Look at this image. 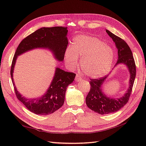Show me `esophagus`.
I'll return each mask as SVG.
<instances>
[{
	"label": "esophagus",
	"mask_w": 146,
	"mask_h": 146,
	"mask_svg": "<svg viewBox=\"0 0 146 146\" xmlns=\"http://www.w3.org/2000/svg\"><path fill=\"white\" fill-rule=\"evenodd\" d=\"M75 80H76V81H81V80H82V78L79 75H78V74H76Z\"/></svg>",
	"instance_id": "obj_1"
}]
</instances>
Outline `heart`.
I'll list each match as a JSON object with an SVG mask.
<instances>
[{
  "label": "heart",
  "instance_id": "obj_1",
  "mask_svg": "<svg viewBox=\"0 0 146 146\" xmlns=\"http://www.w3.org/2000/svg\"><path fill=\"white\" fill-rule=\"evenodd\" d=\"M78 57L82 58L81 66L86 75L99 78L110 71L114 54L110 46L101 39L80 35L74 39L72 47H68L65 52V60L70 67L78 65Z\"/></svg>",
  "mask_w": 146,
  "mask_h": 146
}]
</instances>
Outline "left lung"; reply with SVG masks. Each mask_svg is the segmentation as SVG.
<instances>
[{"label": "left lung", "instance_id": "8db88e82", "mask_svg": "<svg viewBox=\"0 0 146 146\" xmlns=\"http://www.w3.org/2000/svg\"><path fill=\"white\" fill-rule=\"evenodd\" d=\"M106 32L113 39L117 48L118 60L116 65L120 63L125 64L127 66L131 75L128 90L124 96L117 99L108 98L102 92L101 86L104 83L107 76H105L97 79H90V90L86 97V104L90 109L101 115L116 112L127 104L132 91L136 75L135 61L129 45L124 40L108 30H106Z\"/></svg>", "mask_w": 146, "mask_h": 146}]
</instances>
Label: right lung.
Masks as SVG:
<instances>
[{"label":"right lung","mask_w":146,"mask_h":146,"mask_svg":"<svg viewBox=\"0 0 146 146\" xmlns=\"http://www.w3.org/2000/svg\"><path fill=\"white\" fill-rule=\"evenodd\" d=\"M67 33L66 27H42L22 40L15 51L11 68L15 94L18 100L34 113L46 115L58 110L64 104L66 88L73 83L76 74L56 68L53 80L46 94L39 99L30 100L23 97L14 86L12 73L17 56L34 48H44L51 50L59 61H63L68 44Z\"/></svg>","instance_id":"obj_1"}]
</instances>
